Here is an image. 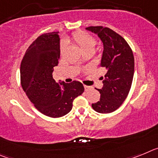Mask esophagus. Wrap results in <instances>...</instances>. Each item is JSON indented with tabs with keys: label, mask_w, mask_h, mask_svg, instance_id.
Wrapping results in <instances>:
<instances>
[{
	"label": "esophagus",
	"mask_w": 158,
	"mask_h": 158,
	"mask_svg": "<svg viewBox=\"0 0 158 158\" xmlns=\"http://www.w3.org/2000/svg\"><path fill=\"white\" fill-rule=\"evenodd\" d=\"M84 88H85V91H89V89H91V87H90V86L85 85H84Z\"/></svg>",
	"instance_id": "esophagus-1"
}]
</instances>
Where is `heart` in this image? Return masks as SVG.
I'll return each instance as SVG.
<instances>
[{"instance_id":"1","label":"heart","mask_w":158,"mask_h":158,"mask_svg":"<svg viewBox=\"0 0 158 158\" xmlns=\"http://www.w3.org/2000/svg\"><path fill=\"white\" fill-rule=\"evenodd\" d=\"M70 39L79 47L81 51L83 53L89 51H93L96 45V40L94 37H93L89 34L86 33V32L81 31L73 32L71 35ZM65 43H61V45H60V52H61V54L65 50Z\"/></svg>"}]
</instances>
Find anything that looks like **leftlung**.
I'll return each instance as SVG.
<instances>
[{
	"label": "left lung",
	"instance_id": "obj_1",
	"mask_svg": "<svg viewBox=\"0 0 158 158\" xmlns=\"http://www.w3.org/2000/svg\"><path fill=\"white\" fill-rule=\"evenodd\" d=\"M86 29L98 35L104 43L100 66L107 72L101 77L104 86L98 89L100 100L92 107L99 113L113 112L126 100L131 89L135 71L133 52L126 40L108 27L91 26Z\"/></svg>",
	"mask_w": 158,
	"mask_h": 158
}]
</instances>
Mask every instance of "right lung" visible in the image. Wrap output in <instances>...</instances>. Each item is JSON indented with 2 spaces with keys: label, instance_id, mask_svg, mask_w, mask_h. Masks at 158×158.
<instances>
[{
  "label": "right lung",
  "instance_id": "right-lung-1",
  "mask_svg": "<svg viewBox=\"0 0 158 158\" xmlns=\"http://www.w3.org/2000/svg\"><path fill=\"white\" fill-rule=\"evenodd\" d=\"M58 31L44 33L30 45L21 61L20 83L33 105L43 115L58 118L71 111L73 102L85 91L81 82L57 83L53 78L60 58Z\"/></svg>",
  "mask_w": 158,
  "mask_h": 158
}]
</instances>
